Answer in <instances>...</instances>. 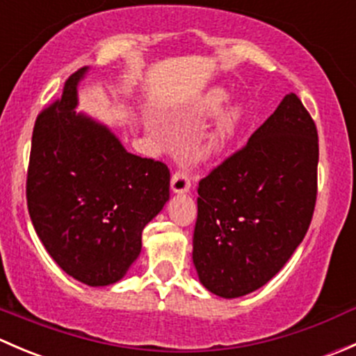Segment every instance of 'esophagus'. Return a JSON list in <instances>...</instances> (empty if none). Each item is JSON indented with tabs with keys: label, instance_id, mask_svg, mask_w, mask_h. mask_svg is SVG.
Masks as SVG:
<instances>
[{
	"label": "esophagus",
	"instance_id": "1",
	"mask_svg": "<svg viewBox=\"0 0 356 356\" xmlns=\"http://www.w3.org/2000/svg\"><path fill=\"white\" fill-rule=\"evenodd\" d=\"M170 188L172 191L177 193V195L179 193H188L189 189H191V177H189V174L184 168H181V170H177L172 175Z\"/></svg>",
	"mask_w": 356,
	"mask_h": 356
}]
</instances>
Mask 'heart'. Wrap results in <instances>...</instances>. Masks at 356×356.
Segmentation results:
<instances>
[{
  "mask_svg": "<svg viewBox=\"0 0 356 356\" xmlns=\"http://www.w3.org/2000/svg\"><path fill=\"white\" fill-rule=\"evenodd\" d=\"M227 102V95L220 89H215V91L208 92L203 99L200 102L198 111L203 115H215L218 113V110L224 106V103ZM243 118V110L239 106H234L227 111V113L222 115V118L218 120L215 131H211L203 141L196 143L191 149L193 160L196 161H207L210 158L220 155L225 148H227L229 143L234 138L236 131H238L239 124H241Z\"/></svg>",
  "mask_w": 356,
  "mask_h": 356,
  "instance_id": "heart-1",
  "label": "heart"
}]
</instances>
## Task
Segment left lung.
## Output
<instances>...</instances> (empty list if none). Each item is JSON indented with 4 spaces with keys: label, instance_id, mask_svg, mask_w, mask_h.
<instances>
[{
    "label": "left lung",
    "instance_id": "1",
    "mask_svg": "<svg viewBox=\"0 0 356 356\" xmlns=\"http://www.w3.org/2000/svg\"><path fill=\"white\" fill-rule=\"evenodd\" d=\"M318 136L294 92L198 186L193 261L222 298L267 284L303 241L317 201Z\"/></svg>",
    "mask_w": 356,
    "mask_h": 356
}]
</instances>
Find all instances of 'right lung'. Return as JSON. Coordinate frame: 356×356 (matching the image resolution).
<instances>
[{"label": "right lung", "mask_w": 356, "mask_h": 356, "mask_svg": "<svg viewBox=\"0 0 356 356\" xmlns=\"http://www.w3.org/2000/svg\"><path fill=\"white\" fill-rule=\"evenodd\" d=\"M35 118L27 168L32 225L60 268L88 286L120 281L141 253V234L168 201L170 170L129 153L110 129L77 113V84Z\"/></svg>", "instance_id": "obj_1"}]
</instances>
